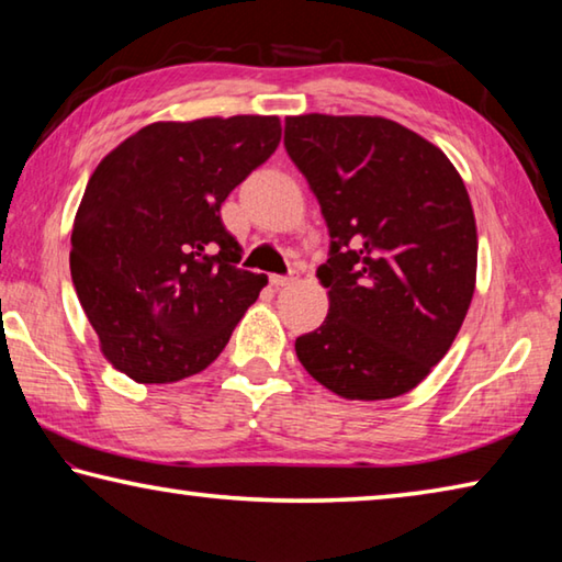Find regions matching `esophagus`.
<instances>
[{"mask_svg":"<svg viewBox=\"0 0 562 562\" xmlns=\"http://www.w3.org/2000/svg\"><path fill=\"white\" fill-rule=\"evenodd\" d=\"M300 280V274L297 272H290V274H272L270 278V284L272 288H290V284H294Z\"/></svg>","mask_w":562,"mask_h":562,"instance_id":"1","label":"esophagus"}]
</instances>
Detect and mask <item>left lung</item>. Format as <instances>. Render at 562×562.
<instances>
[{
  "mask_svg": "<svg viewBox=\"0 0 562 562\" xmlns=\"http://www.w3.org/2000/svg\"><path fill=\"white\" fill-rule=\"evenodd\" d=\"M284 148L317 195L329 312L294 341L341 398L382 402L424 382L471 307L479 235L469 190L439 146L382 116L284 119Z\"/></svg>",
  "mask_w": 562,
  "mask_h": 562,
  "instance_id": "left-lung-1",
  "label": "left lung"
}]
</instances>
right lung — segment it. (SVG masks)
<instances>
[{
  "label": "right lung",
  "mask_w": 562,
  "mask_h": 562,
  "mask_svg": "<svg viewBox=\"0 0 562 562\" xmlns=\"http://www.w3.org/2000/svg\"><path fill=\"white\" fill-rule=\"evenodd\" d=\"M278 116L156 121L103 156L71 233V280L101 355L138 384H173L225 349L268 284L235 268L221 205L280 144Z\"/></svg>",
  "instance_id": "right-lung-1"
}]
</instances>
